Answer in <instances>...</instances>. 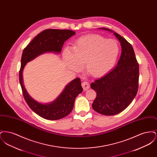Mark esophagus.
<instances>
[{"instance_id":"1","label":"esophagus","mask_w":157,"mask_h":157,"mask_svg":"<svg viewBox=\"0 0 157 157\" xmlns=\"http://www.w3.org/2000/svg\"><path fill=\"white\" fill-rule=\"evenodd\" d=\"M82 86L84 90H86L90 88V83L86 81H83L82 82Z\"/></svg>"}]
</instances>
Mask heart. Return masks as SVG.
Wrapping results in <instances>:
<instances>
[{
    "instance_id": "obj_1",
    "label": "heart",
    "mask_w": 157,
    "mask_h": 157,
    "mask_svg": "<svg viewBox=\"0 0 157 157\" xmlns=\"http://www.w3.org/2000/svg\"><path fill=\"white\" fill-rule=\"evenodd\" d=\"M119 53L117 41L92 34L77 39L72 48L64 49L63 56L67 66L72 70H79L81 65L85 63L90 75L99 77L114 67Z\"/></svg>"
}]
</instances>
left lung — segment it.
<instances>
[{"label": "left lung", "mask_w": 157, "mask_h": 157, "mask_svg": "<svg viewBox=\"0 0 157 157\" xmlns=\"http://www.w3.org/2000/svg\"><path fill=\"white\" fill-rule=\"evenodd\" d=\"M101 29L113 32L121 43L122 52L117 67L90 84L97 93L92 106L101 114L114 115L127 108L137 94L139 65L132 45L125 38L110 29Z\"/></svg>", "instance_id": "1"}]
</instances>
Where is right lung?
<instances>
[{
  "label": "right lung",
  "mask_w": 157,
  "mask_h": 157,
  "mask_svg": "<svg viewBox=\"0 0 157 157\" xmlns=\"http://www.w3.org/2000/svg\"><path fill=\"white\" fill-rule=\"evenodd\" d=\"M75 34L73 30L46 29L38 34L23 51L19 82L23 97L30 109L46 120H59L71 113L74 108L75 98L83 90L81 79L76 78L66 86L56 100L51 103L43 104L34 100L28 94L23 82V68L26 63L40 54L46 52H60L64 42Z\"/></svg>",
  "instance_id": "add662e5"
}]
</instances>
